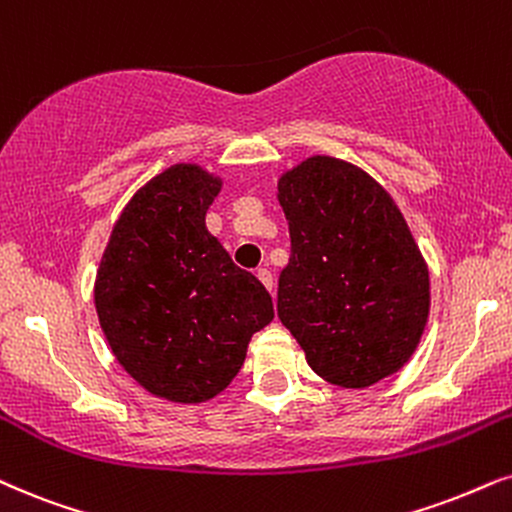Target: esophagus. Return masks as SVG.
<instances>
[{"label":"esophagus","instance_id":"esophagus-1","mask_svg":"<svg viewBox=\"0 0 512 512\" xmlns=\"http://www.w3.org/2000/svg\"><path fill=\"white\" fill-rule=\"evenodd\" d=\"M256 275H258V280L265 284V289H268L272 294V291H275V280H272V272L268 268H258Z\"/></svg>","mask_w":512,"mask_h":512}]
</instances>
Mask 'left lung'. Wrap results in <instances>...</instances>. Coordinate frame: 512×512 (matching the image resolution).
I'll return each mask as SVG.
<instances>
[{
    "instance_id": "obj_1",
    "label": "left lung",
    "mask_w": 512,
    "mask_h": 512,
    "mask_svg": "<svg viewBox=\"0 0 512 512\" xmlns=\"http://www.w3.org/2000/svg\"><path fill=\"white\" fill-rule=\"evenodd\" d=\"M291 258L277 315L317 376L369 388L400 371L421 343L430 272L400 207L381 183L329 155L277 178Z\"/></svg>"
}]
</instances>
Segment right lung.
Returning <instances> with one entry per match:
<instances>
[{
    "mask_svg": "<svg viewBox=\"0 0 512 512\" xmlns=\"http://www.w3.org/2000/svg\"><path fill=\"white\" fill-rule=\"evenodd\" d=\"M221 188L192 162L159 171L117 216L96 270L98 322L119 367L176 404L221 395L275 317L263 284L204 223Z\"/></svg>",
    "mask_w": 512,
    "mask_h": 512,
    "instance_id": "obj_1",
    "label": "right lung"
}]
</instances>
